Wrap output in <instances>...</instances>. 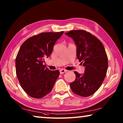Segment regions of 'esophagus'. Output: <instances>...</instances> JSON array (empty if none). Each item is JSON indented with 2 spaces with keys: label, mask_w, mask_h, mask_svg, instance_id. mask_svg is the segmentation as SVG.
<instances>
[{
  "label": "esophagus",
  "mask_w": 123,
  "mask_h": 123,
  "mask_svg": "<svg viewBox=\"0 0 123 123\" xmlns=\"http://www.w3.org/2000/svg\"><path fill=\"white\" fill-rule=\"evenodd\" d=\"M67 71V70L63 69H61L60 70V73L61 74H63V73H66Z\"/></svg>",
  "instance_id": "1"
}]
</instances>
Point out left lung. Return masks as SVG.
<instances>
[{"label": "left lung", "instance_id": "left-lung-1", "mask_svg": "<svg viewBox=\"0 0 123 123\" xmlns=\"http://www.w3.org/2000/svg\"><path fill=\"white\" fill-rule=\"evenodd\" d=\"M76 46L77 59L85 67L84 73H74L76 78L70 84L72 91L80 96L87 97L98 89L106 75L108 59L102 43L96 37L85 30L65 32Z\"/></svg>", "mask_w": 123, "mask_h": 123}]
</instances>
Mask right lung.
<instances>
[{
  "mask_svg": "<svg viewBox=\"0 0 123 123\" xmlns=\"http://www.w3.org/2000/svg\"><path fill=\"white\" fill-rule=\"evenodd\" d=\"M63 34L41 33L26 39L20 47L16 59V74L22 88L31 97L42 98L53 89L60 72L49 70L43 63Z\"/></svg>",
  "mask_w": 123,
  "mask_h": 123,
  "instance_id": "obj_1",
  "label": "right lung"
}]
</instances>
